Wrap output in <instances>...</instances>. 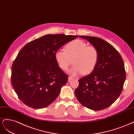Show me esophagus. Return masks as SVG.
<instances>
[{
    "label": "esophagus",
    "instance_id": "obj_1",
    "mask_svg": "<svg viewBox=\"0 0 134 134\" xmlns=\"http://www.w3.org/2000/svg\"><path fill=\"white\" fill-rule=\"evenodd\" d=\"M72 79H73V77H71V76H69L68 77V81H71Z\"/></svg>",
    "mask_w": 134,
    "mask_h": 134
}]
</instances>
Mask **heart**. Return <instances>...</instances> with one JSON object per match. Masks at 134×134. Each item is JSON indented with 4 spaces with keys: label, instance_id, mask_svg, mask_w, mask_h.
I'll return each instance as SVG.
<instances>
[{
    "label": "heart",
    "instance_id": "obj_1",
    "mask_svg": "<svg viewBox=\"0 0 134 134\" xmlns=\"http://www.w3.org/2000/svg\"><path fill=\"white\" fill-rule=\"evenodd\" d=\"M66 49H59L55 53V59L62 70L66 71L74 64L69 73L73 76L88 75L95 68L99 53L94 46H87V43L80 40L73 41L66 46Z\"/></svg>",
    "mask_w": 134,
    "mask_h": 134
}]
</instances>
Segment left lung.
<instances>
[{"label":"left lung","mask_w":134,"mask_h":134,"mask_svg":"<svg viewBox=\"0 0 134 134\" xmlns=\"http://www.w3.org/2000/svg\"><path fill=\"white\" fill-rule=\"evenodd\" d=\"M79 37L96 47L99 57L94 70L79 80L75 96L82 105L89 109H105L113 104L122 92L126 79L123 59L118 51L102 39Z\"/></svg>","instance_id":"obj_1"}]
</instances>
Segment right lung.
Returning a JSON list of instances; mask_svg holds the SVG:
<instances>
[{"mask_svg":"<svg viewBox=\"0 0 134 134\" xmlns=\"http://www.w3.org/2000/svg\"><path fill=\"white\" fill-rule=\"evenodd\" d=\"M77 36L47 34L25 44L12 66L11 82L20 100L33 109L49 106L68 81L55 59V53Z\"/></svg>","mask_w":134,"mask_h":134,"instance_id":"obj_1","label":"right lung"}]
</instances>
